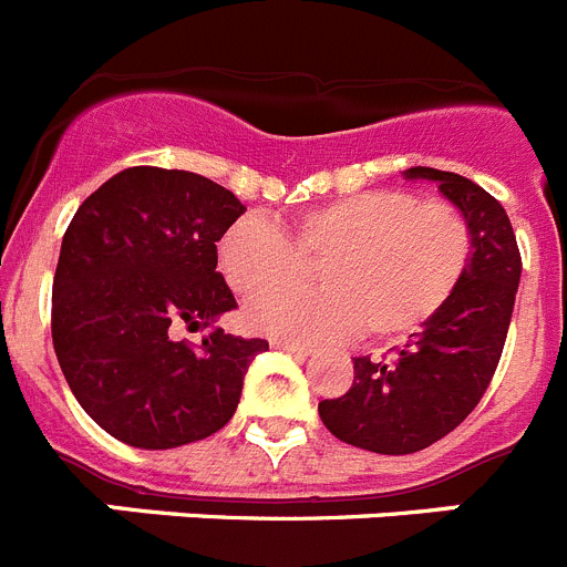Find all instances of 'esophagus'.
Instances as JSON below:
<instances>
[{
    "mask_svg": "<svg viewBox=\"0 0 567 567\" xmlns=\"http://www.w3.org/2000/svg\"><path fill=\"white\" fill-rule=\"evenodd\" d=\"M272 349H284V352L300 354V358H309V354H312V346L298 343V340H287V338H272Z\"/></svg>",
    "mask_w": 567,
    "mask_h": 567,
    "instance_id": "obj_1",
    "label": "esophagus"
}]
</instances>
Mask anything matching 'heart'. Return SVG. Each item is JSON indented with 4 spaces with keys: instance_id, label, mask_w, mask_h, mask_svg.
Segmentation results:
<instances>
[{
    "instance_id": "obj_1",
    "label": "heart",
    "mask_w": 567,
    "mask_h": 567,
    "mask_svg": "<svg viewBox=\"0 0 567 567\" xmlns=\"http://www.w3.org/2000/svg\"><path fill=\"white\" fill-rule=\"evenodd\" d=\"M471 247V227L454 204L369 189L295 215L287 235L260 215H244L218 240V267L238 295H261L247 307L258 332L309 340L363 332L385 343L443 312ZM318 262L323 293L279 292Z\"/></svg>"
}]
</instances>
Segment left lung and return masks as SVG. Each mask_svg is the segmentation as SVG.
Masks as SVG:
<instances>
[{
  "mask_svg": "<svg viewBox=\"0 0 567 567\" xmlns=\"http://www.w3.org/2000/svg\"><path fill=\"white\" fill-rule=\"evenodd\" d=\"M403 175L440 184V193L465 215L474 247L443 312L423 332L409 334L389 360L352 358V389L318 403L334 437L374 454L423 452L474 412L497 372L523 272L517 235L494 195L434 167Z\"/></svg>",
  "mask_w": 567,
  "mask_h": 567,
  "instance_id": "8db88e82",
  "label": "left lung"
}]
</instances>
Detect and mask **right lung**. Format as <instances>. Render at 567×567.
Here are the masks:
<instances>
[{"label": "right lung", "instance_id": "right-lung-1", "mask_svg": "<svg viewBox=\"0 0 567 567\" xmlns=\"http://www.w3.org/2000/svg\"><path fill=\"white\" fill-rule=\"evenodd\" d=\"M247 207L187 169L130 167L76 209L53 278V349L90 417L135 449H178L229 423L260 338L213 328L235 309L218 240Z\"/></svg>", "mask_w": 567, "mask_h": 567}]
</instances>
